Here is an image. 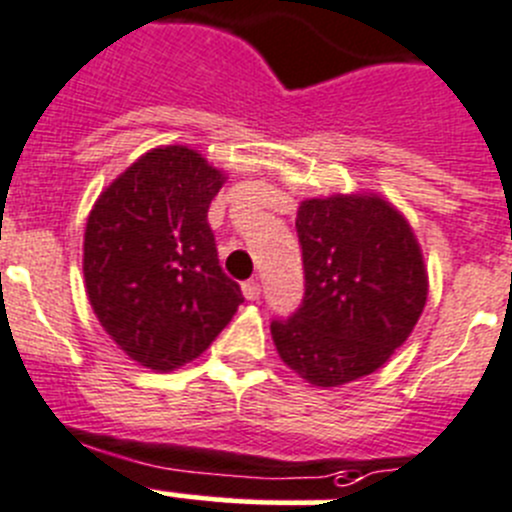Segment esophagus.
Masks as SVG:
<instances>
[{"mask_svg":"<svg viewBox=\"0 0 512 512\" xmlns=\"http://www.w3.org/2000/svg\"><path fill=\"white\" fill-rule=\"evenodd\" d=\"M243 297H246L248 302H256V299L261 297V284H259V279L243 281Z\"/></svg>","mask_w":512,"mask_h":512,"instance_id":"1","label":"esophagus"}]
</instances>
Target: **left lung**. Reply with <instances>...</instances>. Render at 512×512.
Listing matches in <instances>:
<instances>
[{
	"mask_svg": "<svg viewBox=\"0 0 512 512\" xmlns=\"http://www.w3.org/2000/svg\"><path fill=\"white\" fill-rule=\"evenodd\" d=\"M304 297L271 322L281 360L332 388L381 368L426 304V269L403 215L375 195L304 200L297 213Z\"/></svg>",
	"mask_w": 512,
	"mask_h": 512,
	"instance_id": "obj_1",
	"label": "left lung"
}]
</instances>
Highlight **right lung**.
<instances>
[{
    "mask_svg": "<svg viewBox=\"0 0 512 512\" xmlns=\"http://www.w3.org/2000/svg\"><path fill=\"white\" fill-rule=\"evenodd\" d=\"M220 187L223 175L198 152L152 149L88 215L83 276L93 312L131 360L159 373L208 350L243 302L208 223Z\"/></svg>",
    "mask_w": 512,
    "mask_h": 512,
    "instance_id": "right-lung-1",
    "label": "right lung"
}]
</instances>
